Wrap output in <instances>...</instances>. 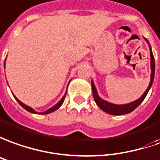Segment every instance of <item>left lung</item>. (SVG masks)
I'll return each instance as SVG.
<instances>
[{
	"mask_svg": "<svg viewBox=\"0 0 160 160\" xmlns=\"http://www.w3.org/2000/svg\"><path fill=\"white\" fill-rule=\"evenodd\" d=\"M145 40L147 42V43L149 45L150 57H151V69H152V73H151V80H150L149 86L146 89L145 93L142 95L139 98L135 100V101H133L132 103H125V104H114V103H110L108 101L103 100V99H102L99 97L98 94V91H97V89L95 87L94 82H93V81H91V87H92V92H93V98H94L95 102L98 104V106L101 110H103V112H107V113L111 114V115H124V114H128L130 112L134 111L143 102V100L146 97V95L148 93V91L151 89V87L152 85V82H153L154 75H155V61H154L153 54H152V48H151V46L149 44V42H148V40L146 38H145Z\"/></svg>",
	"mask_w": 160,
	"mask_h": 160,
	"instance_id": "left-lung-1",
	"label": "left lung"
}]
</instances>
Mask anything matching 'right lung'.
Listing matches in <instances>:
<instances>
[{
    "label": "right lung",
    "mask_w": 160,
    "mask_h": 160,
    "mask_svg": "<svg viewBox=\"0 0 160 160\" xmlns=\"http://www.w3.org/2000/svg\"><path fill=\"white\" fill-rule=\"evenodd\" d=\"M4 65H5V64H4ZM65 96H66V93H65V95H64V96L62 97V98L61 100H60V101H59V102H58V103H57V104H55V105H54L53 107L49 108L48 110H47V111H45V112H39V114H42V115H43V114H48V113H51V112H55V111H57L58 108L61 107V105H62V103H63V101H64V98H65ZM14 97H15V98L16 99V101H17V102H18V103H20V105H21L22 107L24 108V109H25L26 111H28V112H31V113L38 114V112H36V111H35L34 109H32L31 107H29V106H28V105H26V104H24V103H22V102L20 101L19 99H18V98H16V97H15V96H14Z\"/></svg>",
    "instance_id": "1"
}]
</instances>
